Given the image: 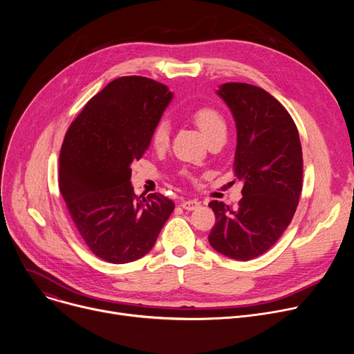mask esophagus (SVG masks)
<instances>
[{"label":"esophagus","instance_id":"esophagus-1","mask_svg":"<svg viewBox=\"0 0 354 354\" xmlns=\"http://www.w3.org/2000/svg\"><path fill=\"white\" fill-rule=\"evenodd\" d=\"M180 207H182L183 209H187V211H194V209H198V208L201 207V202L196 201V199L183 201V202L180 203Z\"/></svg>","mask_w":354,"mask_h":354}]
</instances>
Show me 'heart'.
Here are the masks:
<instances>
[{"mask_svg": "<svg viewBox=\"0 0 354 354\" xmlns=\"http://www.w3.org/2000/svg\"><path fill=\"white\" fill-rule=\"evenodd\" d=\"M194 123L198 126V129L202 132V135L207 138V140L219 133V132H225L227 124L224 118L221 116L218 110L209 106H203L198 107L196 110L192 111L191 115ZM169 135H171V127L169 123L166 120H160L152 132V143L155 147L162 149L169 142Z\"/></svg>", "mask_w": 354, "mask_h": 354, "instance_id": "b5f03b06", "label": "heart"}]
</instances>
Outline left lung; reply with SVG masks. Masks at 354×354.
Returning a JSON list of instances; mask_svg holds the SVG:
<instances>
[{
    "label": "left lung",
    "instance_id": "obj_1",
    "mask_svg": "<svg viewBox=\"0 0 354 354\" xmlns=\"http://www.w3.org/2000/svg\"><path fill=\"white\" fill-rule=\"evenodd\" d=\"M216 95L236 126L234 174L244 183L236 208L211 201L216 222L209 244L219 254L248 261L267 252L295 214L303 188V151L286 107L264 88L225 83Z\"/></svg>",
    "mask_w": 354,
    "mask_h": 354
}]
</instances>
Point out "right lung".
Instances as JSON below:
<instances>
[{
    "instance_id": "obj_1",
    "label": "right lung",
    "mask_w": 354,
    "mask_h": 354,
    "mask_svg": "<svg viewBox=\"0 0 354 354\" xmlns=\"http://www.w3.org/2000/svg\"><path fill=\"white\" fill-rule=\"evenodd\" d=\"M174 95L142 76L110 82L73 120L59 159V187L84 243L111 264L151 251L175 203L162 194L138 196L132 163L152 140Z\"/></svg>"
}]
</instances>
